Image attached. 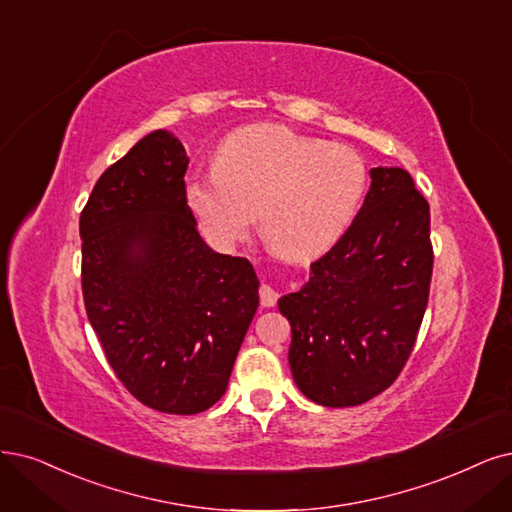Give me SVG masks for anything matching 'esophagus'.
Instances as JSON below:
<instances>
[{"mask_svg":"<svg viewBox=\"0 0 512 512\" xmlns=\"http://www.w3.org/2000/svg\"><path fill=\"white\" fill-rule=\"evenodd\" d=\"M259 299H261L263 308H272L276 304L278 293L274 291V287H270V285H266V282H263V285L259 287Z\"/></svg>","mask_w":512,"mask_h":512,"instance_id":"esophagus-1","label":"esophagus"}]
</instances>
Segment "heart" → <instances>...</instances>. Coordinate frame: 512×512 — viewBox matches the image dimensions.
I'll return each instance as SVG.
<instances>
[{
  "label": "heart",
  "instance_id": "obj_1",
  "mask_svg": "<svg viewBox=\"0 0 512 512\" xmlns=\"http://www.w3.org/2000/svg\"><path fill=\"white\" fill-rule=\"evenodd\" d=\"M367 187L369 168L358 151L261 124L225 139L215 168L189 177L187 202L219 249L249 232L259 211L270 249L306 261L344 236Z\"/></svg>",
  "mask_w": 512,
  "mask_h": 512
}]
</instances>
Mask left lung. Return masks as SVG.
Listing matches in <instances>:
<instances>
[{
    "label": "left lung",
    "mask_w": 512,
    "mask_h": 512,
    "mask_svg": "<svg viewBox=\"0 0 512 512\" xmlns=\"http://www.w3.org/2000/svg\"><path fill=\"white\" fill-rule=\"evenodd\" d=\"M361 211L310 280L282 295L297 388L323 407L384 392L413 350L432 276L430 206L399 166L371 168Z\"/></svg>",
    "instance_id": "obj_1"
}]
</instances>
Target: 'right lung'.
<instances>
[{
  "label": "right lung",
  "mask_w": 512,
  "mask_h": 512,
  "mask_svg": "<svg viewBox=\"0 0 512 512\" xmlns=\"http://www.w3.org/2000/svg\"><path fill=\"white\" fill-rule=\"evenodd\" d=\"M187 164L173 132H149L105 170L80 217L84 304L107 361L137 401L175 415L225 394L259 306L251 261L200 238Z\"/></svg>",
  "instance_id": "add662e5"
}]
</instances>
